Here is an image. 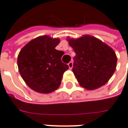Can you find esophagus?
<instances>
[{"mask_svg": "<svg viewBox=\"0 0 128 128\" xmlns=\"http://www.w3.org/2000/svg\"><path fill=\"white\" fill-rule=\"evenodd\" d=\"M68 68H72L73 67V62H70L68 64Z\"/></svg>", "mask_w": 128, "mask_h": 128, "instance_id": "esophagus-1", "label": "esophagus"}]
</instances>
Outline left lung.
<instances>
[{
  "label": "left lung",
  "instance_id": "left-lung-1",
  "mask_svg": "<svg viewBox=\"0 0 128 128\" xmlns=\"http://www.w3.org/2000/svg\"><path fill=\"white\" fill-rule=\"evenodd\" d=\"M67 40L76 53L72 71L79 84L88 90L106 84L116 68L117 56L112 48L90 35Z\"/></svg>",
  "mask_w": 128,
  "mask_h": 128
}]
</instances>
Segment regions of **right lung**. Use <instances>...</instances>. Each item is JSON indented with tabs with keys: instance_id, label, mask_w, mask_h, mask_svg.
Listing matches in <instances>:
<instances>
[{
	"instance_id": "1",
	"label": "right lung",
	"mask_w": 128,
	"mask_h": 128,
	"mask_svg": "<svg viewBox=\"0 0 128 128\" xmlns=\"http://www.w3.org/2000/svg\"><path fill=\"white\" fill-rule=\"evenodd\" d=\"M59 38L40 36L29 42L18 56V70L26 84L41 94H50L60 87L64 72L68 68L62 62L64 52L55 47Z\"/></svg>"
}]
</instances>
